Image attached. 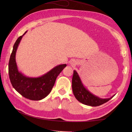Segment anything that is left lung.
Masks as SVG:
<instances>
[{
  "label": "left lung",
  "mask_w": 132,
  "mask_h": 132,
  "mask_svg": "<svg viewBox=\"0 0 132 132\" xmlns=\"http://www.w3.org/2000/svg\"><path fill=\"white\" fill-rule=\"evenodd\" d=\"M72 89L74 96L78 101L84 105L93 107L103 104L115 95L110 98H102L92 94L84 86L79 74L75 70L72 79Z\"/></svg>",
  "instance_id": "8db88e82"
}]
</instances>
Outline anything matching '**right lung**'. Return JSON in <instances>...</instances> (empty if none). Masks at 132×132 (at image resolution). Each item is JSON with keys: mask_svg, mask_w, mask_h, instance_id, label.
Masks as SVG:
<instances>
[{"mask_svg": "<svg viewBox=\"0 0 132 132\" xmlns=\"http://www.w3.org/2000/svg\"><path fill=\"white\" fill-rule=\"evenodd\" d=\"M20 36L13 46L9 62L10 82L15 90L22 96L31 100H41L51 93L58 75L67 66L66 64L54 67L46 74L38 77H27L19 71L16 62V53L23 35Z\"/></svg>", "mask_w": 132, "mask_h": 132, "instance_id": "1", "label": "right lung"}]
</instances>
